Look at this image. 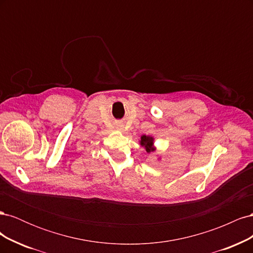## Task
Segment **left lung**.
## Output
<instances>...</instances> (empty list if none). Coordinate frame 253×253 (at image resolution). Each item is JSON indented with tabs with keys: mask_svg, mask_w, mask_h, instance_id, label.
Here are the masks:
<instances>
[{
	"mask_svg": "<svg viewBox=\"0 0 253 253\" xmlns=\"http://www.w3.org/2000/svg\"><path fill=\"white\" fill-rule=\"evenodd\" d=\"M139 143L141 147H143L145 149V151H147L148 153L154 151L155 150V147H154V138L151 136H147V135H142L140 137V140H139Z\"/></svg>",
	"mask_w": 253,
	"mask_h": 253,
	"instance_id": "8db88e82",
	"label": "left lung"
}]
</instances>
